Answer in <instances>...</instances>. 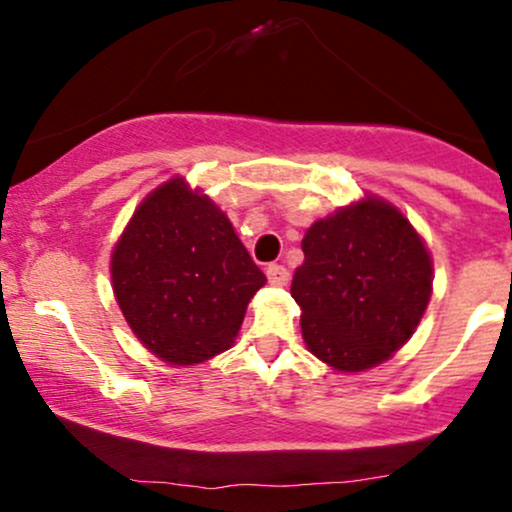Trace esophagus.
<instances>
[{
  "label": "esophagus",
  "mask_w": 512,
  "mask_h": 512,
  "mask_svg": "<svg viewBox=\"0 0 512 512\" xmlns=\"http://www.w3.org/2000/svg\"><path fill=\"white\" fill-rule=\"evenodd\" d=\"M267 279L269 284L274 286H286L289 284V269L284 267V264H267Z\"/></svg>",
  "instance_id": "obj_1"
}]
</instances>
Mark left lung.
Returning <instances> with one entry per match:
<instances>
[{
    "label": "left lung",
    "instance_id": "8db88e82",
    "mask_svg": "<svg viewBox=\"0 0 512 512\" xmlns=\"http://www.w3.org/2000/svg\"><path fill=\"white\" fill-rule=\"evenodd\" d=\"M291 281L303 342L339 373L395 356L419 327L433 293V260L407 216L366 195L317 219Z\"/></svg>",
    "mask_w": 512,
    "mask_h": 512
}]
</instances>
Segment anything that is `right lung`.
<instances>
[{
  "label": "right lung",
  "instance_id": "obj_1",
  "mask_svg": "<svg viewBox=\"0 0 512 512\" xmlns=\"http://www.w3.org/2000/svg\"><path fill=\"white\" fill-rule=\"evenodd\" d=\"M110 279L129 330L170 366L231 349L267 284L226 211L180 175L134 209L110 255Z\"/></svg>",
  "mask_w": 512,
  "mask_h": 512
}]
</instances>
